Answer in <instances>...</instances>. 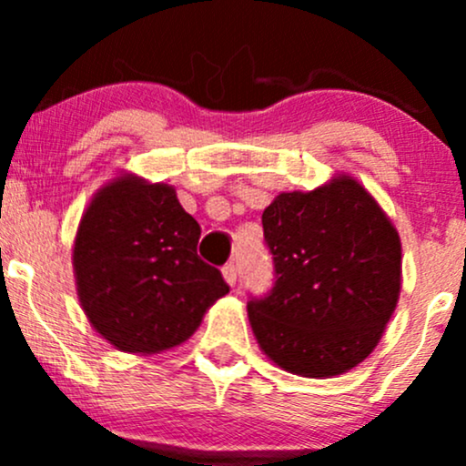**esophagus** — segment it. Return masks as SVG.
<instances>
[{"instance_id": "obj_1", "label": "esophagus", "mask_w": 466, "mask_h": 466, "mask_svg": "<svg viewBox=\"0 0 466 466\" xmlns=\"http://www.w3.org/2000/svg\"><path fill=\"white\" fill-rule=\"evenodd\" d=\"M221 271H223V278H226V282H228L229 287L237 285V280H238V271H237V267H234L232 263H229V265L223 267Z\"/></svg>"}]
</instances>
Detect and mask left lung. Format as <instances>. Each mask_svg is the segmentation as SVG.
Here are the masks:
<instances>
[{
    "label": "left lung",
    "instance_id": "1",
    "mask_svg": "<svg viewBox=\"0 0 466 466\" xmlns=\"http://www.w3.org/2000/svg\"><path fill=\"white\" fill-rule=\"evenodd\" d=\"M263 229L276 285L248 315L267 360L309 379L360 366L400 296V238L383 208L341 173L315 190L280 192Z\"/></svg>",
    "mask_w": 466,
    "mask_h": 466
}]
</instances>
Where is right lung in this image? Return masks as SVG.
<instances>
[{"instance_id": "add662e5", "label": "right lung", "mask_w": 466, "mask_h": 466, "mask_svg": "<svg viewBox=\"0 0 466 466\" xmlns=\"http://www.w3.org/2000/svg\"><path fill=\"white\" fill-rule=\"evenodd\" d=\"M199 237L173 186L136 173L106 181L80 217L72 251L78 302L96 333L131 355L190 339L229 291L197 256Z\"/></svg>"}]
</instances>
